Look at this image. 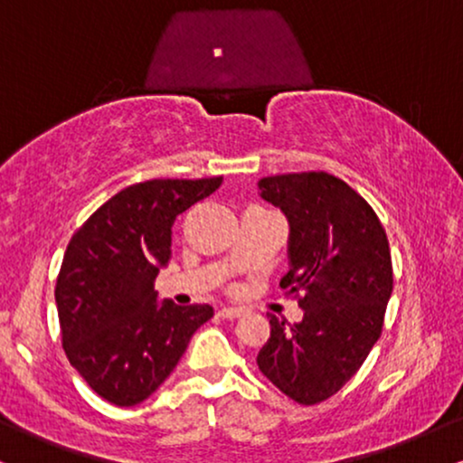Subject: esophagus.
Wrapping results in <instances>:
<instances>
[{
  "mask_svg": "<svg viewBox=\"0 0 463 463\" xmlns=\"http://www.w3.org/2000/svg\"><path fill=\"white\" fill-rule=\"evenodd\" d=\"M241 309H237V307H222L220 309V316L226 317V320H232V317H239L241 316Z\"/></svg>",
  "mask_w": 463,
  "mask_h": 463,
  "instance_id": "esophagus-1",
  "label": "esophagus"
}]
</instances>
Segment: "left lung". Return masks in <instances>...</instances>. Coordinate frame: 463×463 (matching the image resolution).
<instances>
[{
  "instance_id": "1",
  "label": "left lung",
  "mask_w": 463,
  "mask_h": 463,
  "mask_svg": "<svg viewBox=\"0 0 463 463\" xmlns=\"http://www.w3.org/2000/svg\"><path fill=\"white\" fill-rule=\"evenodd\" d=\"M259 195L287 217L289 272L300 322L269 316L259 370L300 405H316L357 374L383 328L392 296L390 243L372 206L324 172L259 180Z\"/></svg>"
}]
</instances>
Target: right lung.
<instances>
[{
	"label": "right lung",
	"instance_id": "obj_1",
	"mask_svg": "<svg viewBox=\"0 0 463 463\" xmlns=\"http://www.w3.org/2000/svg\"><path fill=\"white\" fill-rule=\"evenodd\" d=\"M222 178L147 180L119 191L69 241L56 280L62 348L104 401L132 407L172 374L211 305L158 300L154 279L172 257V226Z\"/></svg>",
	"mask_w": 463,
	"mask_h": 463
}]
</instances>
